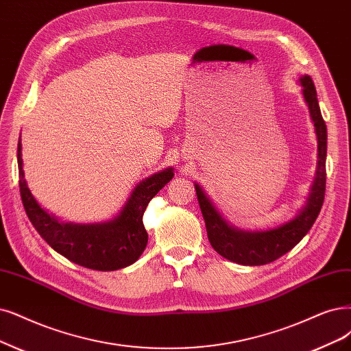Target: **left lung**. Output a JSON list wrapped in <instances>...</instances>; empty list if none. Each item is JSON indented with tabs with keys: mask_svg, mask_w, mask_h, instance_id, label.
Segmentation results:
<instances>
[{
	"mask_svg": "<svg viewBox=\"0 0 351 351\" xmlns=\"http://www.w3.org/2000/svg\"><path fill=\"white\" fill-rule=\"evenodd\" d=\"M302 95L308 106L311 120L314 123L318 162L313 188L304 208L293 219L276 228L266 231H243L230 226L226 218L219 214L215 205L206 197L202 188L195 184L199 208L205 219L206 234L214 250L226 257L227 261L244 266H261L275 262L280 256L287 254L300 243L313 227L321 211L326 195V159H327V125L322 120L317 90L313 80L308 75L300 77Z\"/></svg>",
	"mask_w": 351,
	"mask_h": 351,
	"instance_id": "8db88e82",
	"label": "left lung"
}]
</instances>
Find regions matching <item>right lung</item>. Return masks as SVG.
Returning <instances> with one entry per match:
<instances>
[{
    "instance_id": "obj_1",
    "label": "right lung",
    "mask_w": 351,
    "mask_h": 351,
    "mask_svg": "<svg viewBox=\"0 0 351 351\" xmlns=\"http://www.w3.org/2000/svg\"><path fill=\"white\" fill-rule=\"evenodd\" d=\"M19 185L21 201L30 223L38 234L71 262L101 271L123 269L133 265L147 245V231L143 226V214L150 199L173 178V169L167 167L152 175L132 192L121 213L111 221L95 224L62 223L43 210L32 195L24 179L21 141L17 149Z\"/></svg>"
}]
</instances>
